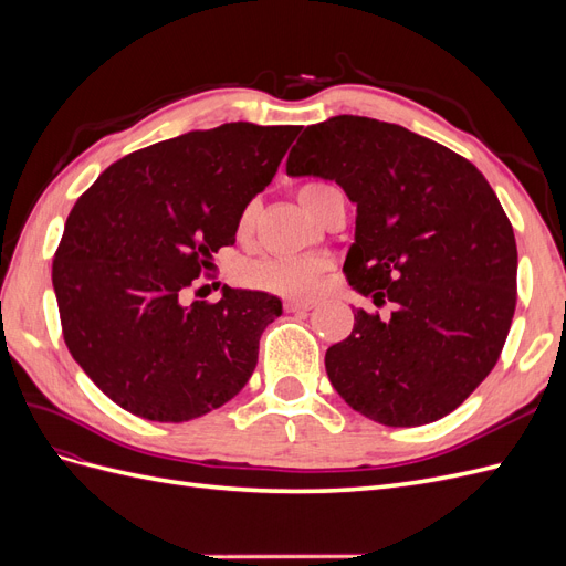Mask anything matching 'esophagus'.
I'll list each match as a JSON object with an SVG mask.
<instances>
[{"label":"esophagus","instance_id":"esophagus-1","mask_svg":"<svg viewBox=\"0 0 566 566\" xmlns=\"http://www.w3.org/2000/svg\"><path fill=\"white\" fill-rule=\"evenodd\" d=\"M314 302H300V300H287L285 302V310L287 312H310V310H314Z\"/></svg>","mask_w":566,"mask_h":566}]
</instances>
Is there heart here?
Returning <instances> with one entry per match:
<instances>
[{"instance_id": "obj_1", "label": "heart", "mask_w": 566, "mask_h": 566, "mask_svg": "<svg viewBox=\"0 0 566 566\" xmlns=\"http://www.w3.org/2000/svg\"><path fill=\"white\" fill-rule=\"evenodd\" d=\"M323 186L325 184H304L300 188V200L304 208H310L312 196ZM248 224H250V212L241 217V229H245ZM321 269L323 264L321 260H316V256H302V254L266 256V260L254 262L245 269V281L254 287L269 290V293L306 297L316 293Z\"/></svg>"}]
</instances>
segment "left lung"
<instances>
[{"mask_svg":"<svg viewBox=\"0 0 566 566\" xmlns=\"http://www.w3.org/2000/svg\"><path fill=\"white\" fill-rule=\"evenodd\" d=\"M287 177L335 181L356 205L349 285L387 321L356 310L325 352L331 385L387 427L449 416L495 366L517 302V243L479 169L437 142L373 117L306 127Z\"/></svg>","mask_w":566,"mask_h":566,"instance_id":"obj_1","label":"left lung"}]
</instances>
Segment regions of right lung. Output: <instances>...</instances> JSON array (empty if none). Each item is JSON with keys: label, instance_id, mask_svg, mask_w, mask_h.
Wrapping results in <instances>:
<instances>
[{"label": "right lung", "instance_id": "add662e5", "mask_svg": "<svg viewBox=\"0 0 566 566\" xmlns=\"http://www.w3.org/2000/svg\"><path fill=\"white\" fill-rule=\"evenodd\" d=\"M300 127L227 123L153 144L111 165L67 214L51 281L63 339L111 401L156 422H186L231 401L283 314L276 295L221 290L186 302L235 243Z\"/></svg>", "mask_w": 566, "mask_h": 566}]
</instances>
